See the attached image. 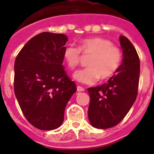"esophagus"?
<instances>
[{
    "mask_svg": "<svg viewBox=\"0 0 154 154\" xmlns=\"http://www.w3.org/2000/svg\"><path fill=\"white\" fill-rule=\"evenodd\" d=\"M77 91H78V92H83V91H85L84 88H83V87H82V86H80V85H77Z\"/></svg>",
    "mask_w": 154,
    "mask_h": 154,
    "instance_id": "esophagus-1",
    "label": "esophagus"
}]
</instances>
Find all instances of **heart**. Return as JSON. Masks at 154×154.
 Listing matches in <instances>:
<instances>
[{"mask_svg": "<svg viewBox=\"0 0 154 154\" xmlns=\"http://www.w3.org/2000/svg\"><path fill=\"white\" fill-rule=\"evenodd\" d=\"M81 53L91 54L87 61L88 67L77 70L73 78L80 83L93 85L99 79H109L117 72L122 64V49L108 39L91 37L80 42L78 48L68 45L63 50V59L70 69L79 65Z\"/></svg>", "mask_w": 154, "mask_h": 154, "instance_id": "b5f03b06", "label": "heart"}]
</instances>
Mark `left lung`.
Segmentation results:
<instances>
[{"instance_id": "left-lung-1", "label": "left lung", "mask_w": 154, "mask_h": 154, "mask_svg": "<svg viewBox=\"0 0 154 154\" xmlns=\"http://www.w3.org/2000/svg\"><path fill=\"white\" fill-rule=\"evenodd\" d=\"M123 51L122 65L105 84L88 89L90 103L88 117L97 129H109L124 119L137 96L140 60L131 42L120 37Z\"/></svg>"}]
</instances>
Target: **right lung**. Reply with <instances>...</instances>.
<instances>
[{
	"mask_svg": "<svg viewBox=\"0 0 154 154\" xmlns=\"http://www.w3.org/2000/svg\"><path fill=\"white\" fill-rule=\"evenodd\" d=\"M68 41L63 33L44 32L25 45L14 64V93L30 124L42 130L60 127L65 106L77 86L63 66Z\"/></svg>",
	"mask_w": 154,
	"mask_h": 154,
	"instance_id": "obj_1",
	"label": "right lung"
}]
</instances>
